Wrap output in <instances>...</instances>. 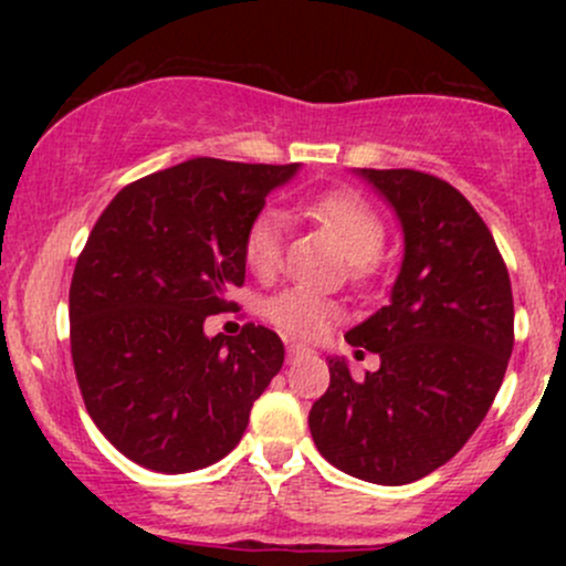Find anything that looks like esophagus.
<instances>
[{
    "label": "esophagus",
    "instance_id": "34e87169",
    "mask_svg": "<svg viewBox=\"0 0 566 566\" xmlns=\"http://www.w3.org/2000/svg\"><path fill=\"white\" fill-rule=\"evenodd\" d=\"M305 354H311V348L297 346V343H290V346H287V359H290V361H295L297 356H305Z\"/></svg>",
    "mask_w": 566,
    "mask_h": 566
}]
</instances>
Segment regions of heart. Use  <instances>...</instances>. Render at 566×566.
<instances>
[{"label":"heart","instance_id":"obj_1","mask_svg":"<svg viewBox=\"0 0 566 566\" xmlns=\"http://www.w3.org/2000/svg\"><path fill=\"white\" fill-rule=\"evenodd\" d=\"M316 223L324 226L348 255L350 276L365 282L378 271L380 250L386 242V223L365 197L348 188L316 193L303 205ZM284 255V218L274 207H263L247 223L242 237V258L255 276H274ZM263 314L274 327L292 337L314 340L340 319V305L329 297L303 287H287L269 297Z\"/></svg>","mask_w":566,"mask_h":566}]
</instances>
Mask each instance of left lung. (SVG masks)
Listing matches in <instances>:
<instances>
[{
	"mask_svg": "<svg viewBox=\"0 0 566 566\" xmlns=\"http://www.w3.org/2000/svg\"><path fill=\"white\" fill-rule=\"evenodd\" d=\"M359 175L399 216L405 261L391 303L346 335L380 369L354 380L329 359L308 428L335 469L399 486L454 458L484 420L513 350V295L495 239L458 188L418 170Z\"/></svg>",
	"mask_w": 566,
	"mask_h": 566,
	"instance_id": "8db88e82",
	"label": "left lung"
}]
</instances>
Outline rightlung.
<instances>
[{
  "label": "right lung",
  "instance_id": "right-lung-1",
  "mask_svg": "<svg viewBox=\"0 0 566 566\" xmlns=\"http://www.w3.org/2000/svg\"><path fill=\"white\" fill-rule=\"evenodd\" d=\"M297 165L188 159L122 188L76 258L71 359L90 418L122 454L161 473L226 458L282 369L274 329L205 335L244 284L242 237Z\"/></svg>",
  "mask_w": 566,
  "mask_h": 566
}]
</instances>
